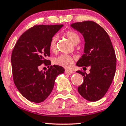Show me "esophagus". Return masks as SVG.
<instances>
[{
    "instance_id": "obj_1",
    "label": "esophagus",
    "mask_w": 126,
    "mask_h": 126,
    "mask_svg": "<svg viewBox=\"0 0 126 126\" xmlns=\"http://www.w3.org/2000/svg\"><path fill=\"white\" fill-rule=\"evenodd\" d=\"M64 73H65L66 74L70 75V74H73V71L69 70V69H65V71H64Z\"/></svg>"
}]
</instances>
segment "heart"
<instances>
[{
    "mask_svg": "<svg viewBox=\"0 0 126 126\" xmlns=\"http://www.w3.org/2000/svg\"><path fill=\"white\" fill-rule=\"evenodd\" d=\"M64 36L74 44H77L80 41V35L73 30L67 31L64 32ZM57 37L53 36L49 42V49L51 52H55L57 48ZM53 63L58 66H61L66 68H69L74 64V58L69 55L62 54L58 56L53 59Z\"/></svg>",
    "mask_w": 126,
    "mask_h": 126,
    "instance_id": "b5f03b06",
    "label": "heart"
}]
</instances>
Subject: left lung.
Returning a JSON list of instances; mask_svg holds the SVG:
<instances>
[{"mask_svg": "<svg viewBox=\"0 0 126 126\" xmlns=\"http://www.w3.org/2000/svg\"><path fill=\"white\" fill-rule=\"evenodd\" d=\"M71 27L82 34L85 42L84 54L76 65L90 68L89 74L76 71L84 76V82L78 90L87 100H99L107 92L115 74L116 57L111 41L106 31L95 22H78Z\"/></svg>", "mask_w": 126, "mask_h": 126, "instance_id": "left-lung-1", "label": "left lung"}]
</instances>
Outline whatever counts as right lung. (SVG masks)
Wrapping results in <instances>:
<instances>
[{"label": "right lung", "instance_id": "add662e5", "mask_svg": "<svg viewBox=\"0 0 126 126\" xmlns=\"http://www.w3.org/2000/svg\"><path fill=\"white\" fill-rule=\"evenodd\" d=\"M35 25L22 34L17 41L11 57L13 81L22 95L30 102L41 103L53 90L57 76L64 73V68L51 65L49 42L63 26ZM44 63L49 66L46 72L38 71Z\"/></svg>", "mask_w": 126, "mask_h": 126}]
</instances>
